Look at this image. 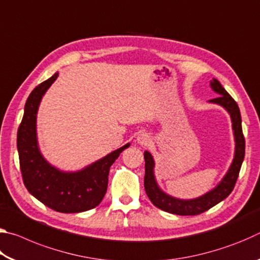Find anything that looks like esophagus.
Listing matches in <instances>:
<instances>
[{"label":"esophagus","mask_w":260,"mask_h":260,"mask_svg":"<svg viewBox=\"0 0 260 260\" xmlns=\"http://www.w3.org/2000/svg\"><path fill=\"white\" fill-rule=\"evenodd\" d=\"M136 141H138L140 146H147V144L150 142V136H149L147 133H141L138 135Z\"/></svg>","instance_id":"obj_1"}]
</instances>
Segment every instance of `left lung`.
<instances>
[{
    "label": "left lung",
    "instance_id": "1",
    "mask_svg": "<svg viewBox=\"0 0 260 260\" xmlns=\"http://www.w3.org/2000/svg\"><path fill=\"white\" fill-rule=\"evenodd\" d=\"M210 87L219 96L217 99L210 100L209 102L222 107L231 116L233 134H234L235 141L234 158H233V161L227 173L223 175L221 181L213 189L205 192L204 195L196 197V199L181 200L169 195V193L161 190V188L158 186L155 177V160H153V157L150 152L144 151V160H146L144 189H146V192L149 200L151 201V203L157 206L158 209L166 211L169 213L179 215H196L205 212V211L213 208L214 205H217L220 202L225 200L226 197L230 196V193L234 189L237 177H239L245 152V141L243 132H242L240 109L237 107V103L227 93L225 88L221 86V83L217 79L213 78L210 81Z\"/></svg>",
    "mask_w": 260,
    "mask_h": 260
}]
</instances>
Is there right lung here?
Wrapping results in <instances>:
<instances>
[{
  "mask_svg": "<svg viewBox=\"0 0 260 260\" xmlns=\"http://www.w3.org/2000/svg\"><path fill=\"white\" fill-rule=\"evenodd\" d=\"M58 77V72L35 87L26 101L24 117L17 133L20 171L30 195L48 208L61 213H78L94 209L107 192L110 167L127 143L79 171H61L51 165L40 151L37 116L41 100Z\"/></svg>",
  "mask_w": 260,
  "mask_h": 260,
  "instance_id": "1",
  "label": "right lung"
}]
</instances>
